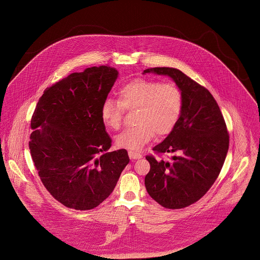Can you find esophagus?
<instances>
[{
    "mask_svg": "<svg viewBox=\"0 0 260 260\" xmlns=\"http://www.w3.org/2000/svg\"><path fill=\"white\" fill-rule=\"evenodd\" d=\"M128 156L132 160H137V159H141L142 158V155L135 152V151H128Z\"/></svg>",
    "mask_w": 260,
    "mask_h": 260,
    "instance_id": "esophagus-1",
    "label": "esophagus"
}]
</instances>
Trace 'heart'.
<instances>
[{"label":"heart","mask_w":260,"mask_h":260,"mask_svg":"<svg viewBox=\"0 0 260 260\" xmlns=\"http://www.w3.org/2000/svg\"><path fill=\"white\" fill-rule=\"evenodd\" d=\"M182 93L175 84L136 79L121 88L119 101L107 99L101 108L103 123L118 131L123 123L124 110H137L136 124L116 137L119 147L143 148L155 136L172 133L182 111Z\"/></svg>","instance_id":"1"}]
</instances>
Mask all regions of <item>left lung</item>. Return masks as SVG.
Instances as JSON below:
<instances>
[{
  "mask_svg": "<svg viewBox=\"0 0 260 260\" xmlns=\"http://www.w3.org/2000/svg\"><path fill=\"white\" fill-rule=\"evenodd\" d=\"M169 76L179 87L182 111L172 133L153 150L176 153L171 161L152 156L145 187L150 197L164 208L182 209L202 198L216 180L222 169L229 136L215 99L180 70L170 67L149 68L142 74Z\"/></svg>",
  "mask_w": 260,
  "mask_h": 260,
  "instance_id": "obj_1",
  "label": "left lung"
}]
</instances>
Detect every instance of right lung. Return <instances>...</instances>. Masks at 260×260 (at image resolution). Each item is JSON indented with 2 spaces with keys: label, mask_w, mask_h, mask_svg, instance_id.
I'll list each match as a JSON object with an SVG mask.
<instances>
[{
  "label": "right lung",
  "mask_w": 260,
  "mask_h": 260,
  "mask_svg": "<svg viewBox=\"0 0 260 260\" xmlns=\"http://www.w3.org/2000/svg\"><path fill=\"white\" fill-rule=\"evenodd\" d=\"M118 75L108 65L89 67L48 87L39 99L30 153L44 186L67 208H96L129 161L125 149L107 152L112 140L101 119Z\"/></svg>",
  "instance_id": "add662e5"
}]
</instances>
